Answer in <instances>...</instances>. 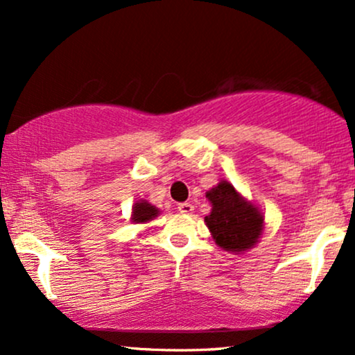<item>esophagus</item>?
Returning a JSON list of instances; mask_svg holds the SVG:
<instances>
[{
	"label": "esophagus",
	"instance_id": "34e87169",
	"mask_svg": "<svg viewBox=\"0 0 355 355\" xmlns=\"http://www.w3.org/2000/svg\"><path fill=\"white\" fill-rule=\"evenodd\" d=\"M178 211L183 215L193 214V205H191V203H180V205H178Z\"/></svg>",
	"mask_w": 355,
	"mask_h": 355
}]
</instances>
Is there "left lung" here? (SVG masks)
Returning <instances> with one entry per match:
<instances>
[{
    "label": "left lung",
    "mask_w": 355,
    "mask_h": 355,
    "mask_svg": "<svg viewBox=\"0 0 355 355\" xmlns=\"http://www.w3.org/2000/svg\"><path fill=\"white\" fill-rule=\"evenodd\" d=\"M205 197L211 203L205 225L222 250L245 254L259 243L266 218L255 203L242 197L229 180H220Z\"/></svg>",
    "instance_id": "1"
}]
</instances>
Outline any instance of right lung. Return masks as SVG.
Returning <instances> with one entry per match:
<instances>
[{
  "mask_svg": "<svg viewBox=\"0 0 355 355\" xmlns=\"http://www.w3.org/2000/svg\"><path fill=\"white\" fill-rule=\"evenodd\" d=\"M160 215V209L152 205L148 200H137L132 207V217L130 222L133 223H148Z\"/></svg>",
  "mask_w": 355,
  "mask_h": 355,
  "instance_id": "obj_1",
  "label": "right lung"
}]
</instances>
